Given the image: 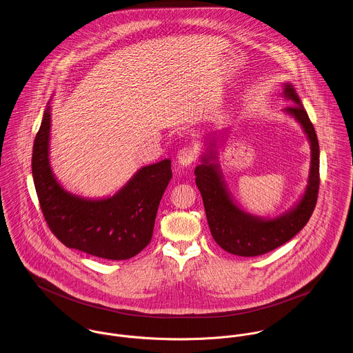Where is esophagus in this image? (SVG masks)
<instances>
[{"instance_id":"1","label":"esophagus","mask_w":353,"mask_h":353,"mask_svg":"<svg viewBox=\"0 0 353 353\" xmlns=\"http://www.w3.org/2000/svg\"><path fill=\"white\" fill-rule=\"evenodd\" d=\"M176 160L181 165L188 167V165L193 164L197 160V152L192 147H185V148H182L181 151L178 152Z\"/></svg>"}]
</instances>
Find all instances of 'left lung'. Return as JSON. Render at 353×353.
Instances as JSON below:
<instances>
[{"label":"left lung","instance_id":"left-lung-1","mask_svg":"<svg viewBox=\"0 0 353 353\" xmlns=\"http://www.w3.org/2000/svg\"><path fill=\"white\" fill-rule=\"evenodd\" d=\"M281 97L294 103L283 111L302 126L311 150L307 186L294 206L273 219L255 216L238 206L227 188L217 160V145L221 141L224 143L227 130L219 134H208L203 141L205 151L202 152L201 164L194 170L210 234L223 250L235 255L255 256L284 245L307 224L316 203L319 189V144L316 133L291 83L283 84Z\"/></svg>","mask_w":353,"mask_h":353}]
</instances>
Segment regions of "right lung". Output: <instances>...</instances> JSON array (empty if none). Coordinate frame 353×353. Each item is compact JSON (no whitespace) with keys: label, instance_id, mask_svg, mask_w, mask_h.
Returning <instances> with one entry per match:
<instances>
[{"label":"right lung","instance_id":"add662e5","mask_svg":"<svg viewBox=\"0 0 353 353\" xmlns=\"http://www.w3.org/2000/svg\"><path fill=\"white\" fill-rule=\"evenodd\" d=\"M51 105L32 150V178L52 234L69 249L104 259L137 255L151 242L160 200L172 178L171 160L144 165L114 196L85 199L63 189L50 165Z\"/></svg>","mask_w":353,"mask_h":353}]
</instances>
